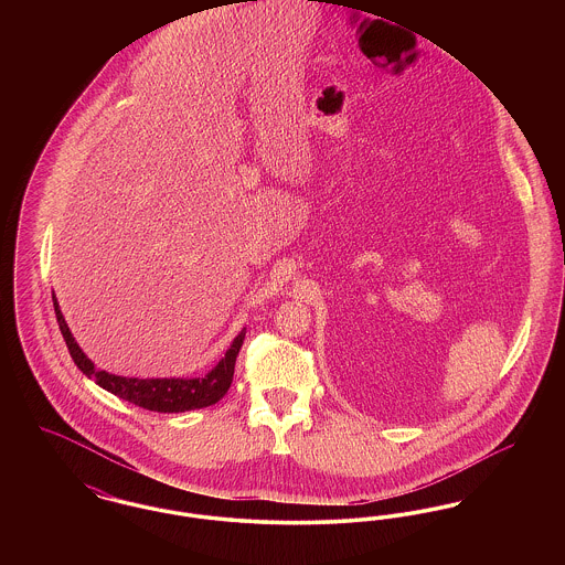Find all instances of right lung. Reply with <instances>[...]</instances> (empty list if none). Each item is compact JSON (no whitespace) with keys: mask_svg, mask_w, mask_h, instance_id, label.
Listing matches in <instances>:
<instances>
[{"mask_svg":"<svg viewBox=\"0 0 565 565\" xmlns=\"http://www.w3.org/2000/svg\"><path fill=\"white\" fill-rule=\"evenodd\" d=\"M54 313L61 328V334L65 339V345L74 364L81 369L84 375L93 379L99 387L108 390L109 394L129 401L135 406L157 411V413H184L194 408H205L217 403L231 387L235 375V362L242 350L245 339V328L233 339L231 348L224 353V358L215 364L214 369L205 376H164V379H137V376L111 375L108 371L95 369L93 360L81 350L76 343L70 326L65 322L61 307L56 302L53 292Z\"/></svg>","mask_w":565,"mask_h":565,"instance_id":"1","label":"right lung"}]
</instances>
